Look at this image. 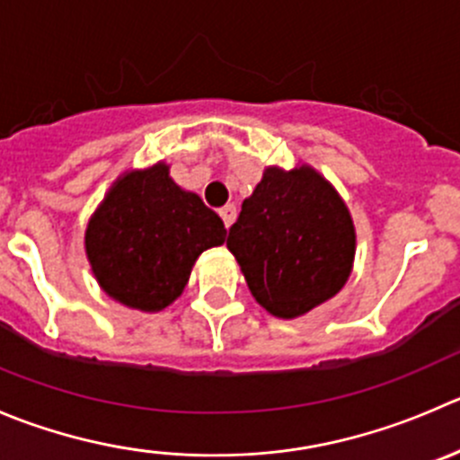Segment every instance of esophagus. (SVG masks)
<instances>
[{"label": "esophagus", "instance_id": "34e87169", "mask_svg": "<svg viewBox=\"0 0 460 460\" xmlns=\"http://www.w3.org/2000/svg\"><path fill=\"white\" fill-rule=\"evenodd\" d=\"M220 217H222V222H225L226 229H229V226L234 225V220H235V207H234V204H226V207H222L220 208Z\"/></svg>", "mask_w": 460, "mask_h": 460}]
</instances>
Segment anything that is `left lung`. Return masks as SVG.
Here are the masks:
<instances>
[{
  "mask_svg": "<svg viewBox=\"0 0 460 460\" xmlns=\"http://www.w3.org/2000/svg\"><path fill=\"white\" fill-rule=\"evenodd\" d=\"M226 247L253 298L294 319L343 288L355 256V229L332 186L301 166L267 168L231 225Z\"/></svg>",
  "mask_w": 460,
  "mask_h": 460,
  "instance_id": "obj_1",
  "label": "left lung"
}]
</instances>
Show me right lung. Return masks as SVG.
I'll list each match as a JSON object with an SVG mask.
<instances>
[{
    "instance_id": "add662e5",
    "label": "right lung",
    "mask_w": 460,
    "mask_h": 460,
    "mask_svg": "<svg viewBox=\"0 0 460 460\" xmlns=\"http://www.w3.org/2000/svg\"><path fill=\"white\" fill-rule=\"evenodd\" d=\"M225 240L220 216L157 164L111 186L89 220L84 247L111 298L155 312L180 296L199 253Z\"/></svg>"
}]
</instances>
